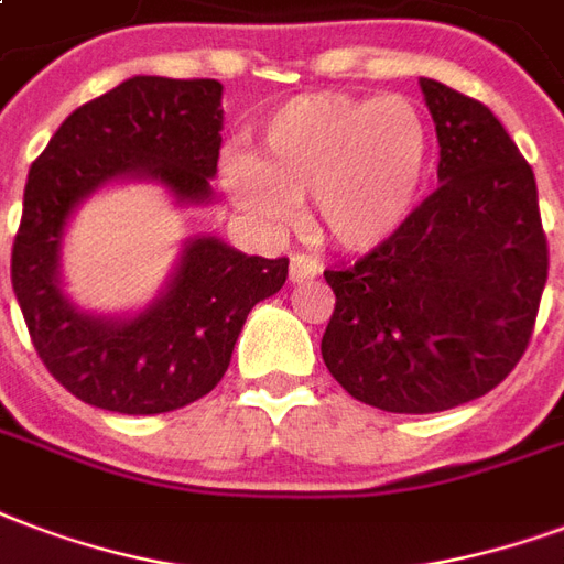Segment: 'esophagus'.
<instances>
[{"mask_svg": "<svg viewBox=\"0 0 564 564\" xmlns=\"http://www.w3.org/2000/svg\"><path fill=\"white\" fill-rule=\"evenodd\" d=\"M323 271L319 260L311 257V253H293V260H290V281L293 283H302V281H311Z\"/></svg>", "mask_w": 564, "mask_h": 564, "instance_id": "1", "label": "esophagus"}]
</instances>
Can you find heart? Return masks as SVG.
I'll list each match as a JSON object with an SVG mask.
<instances>
[{
  "instance_id": "b5f03b06",
  "label": "heart",
  "mask_w": 564,
  "mask_h": 564,
  "mask_svg": "<svg viewBox=\"0 0 564 564\" xmlns=\"http://www.w3.org/2000/svg\"><path fill=\"white\" fill-rule=\"evenodd\" d=\"M260 149V161L224 154L220 178L232 203L283 227L293 199L307 197L319 232L344 250L386 245L412 218L431 170L427 124L400 95L293 98L265 119Z\"/></svg>"
}]
</instances>
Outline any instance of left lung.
<instances>
[{
    "label": "left lung",
    "instance_id": "obj_1",
    "mask_svg": "<svg viewBox=\"0 0 564 564\" xmlns=\"http://www.w3.org/2000/svg\"><path fill=\"white\" fill-rule=\"evenodd\" d=\"M421 91L442 185L386 245L325 269L328 373L367 406L406 415L469 403L514 370L550 265L535 173L502 122L436 80Z\"/></svg>",
    "mask_w": 564,
    "mask_h": 564
}]
</instances>
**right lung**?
<instances>
[{"instance_id":"right-lung-1","label":"right lung","mask_w":564,"mask_h":564,"mask_svg":"<svg viewBox=\"0 0 564 564\" xmlns=\"http://www.w3.org/2000/svg\"><path fill=\"white\" fill-rule=\"evenodd\" d=\"M220 91L218 80L131 77L70 112L32 161L11 283L37 358L89 406L158 415L206 398L227 373L250 307L286 281V257H248L197 239L170 290L128 323L77 314L59 293L62 232L95 187L149 176L182 203L208 199L220 154Z\"/></svg>"}]
</instances>
